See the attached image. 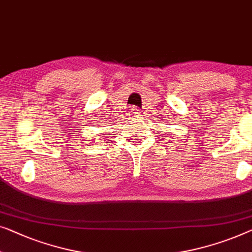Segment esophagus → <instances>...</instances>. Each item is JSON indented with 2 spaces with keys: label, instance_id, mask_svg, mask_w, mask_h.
I'll use <instances>...</instances> for the list:
<instances>
[{
  "label": "esophagus",
  "instance_id": "34e87169",
  "mask_svg": "<svg viewBox=\"0 0 252 252\" xmlns=\"http://www.w3.org/2000/svg\"><path fill=\"white\" fill-rule=\"evenodd\" d=\"M130 114H132L133 116H137V115H140V110H138L136 107H134L130 109Z\"/></svg>",
  "mask_w": 252,
  "mask_h": 252
}]
</instances>
